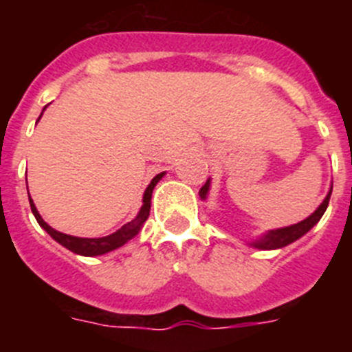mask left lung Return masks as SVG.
Wrapping results in <instances>:
<instances>
[{
	"label": "left lung",
	"mask_w": 352,
	"mask_h": 352,
	"mask_svg": "<svg viewBox=\"0 0 352 352\" xmlns=\"http://www.w3.org/2000/svg\"><path fill=\"white\" fill-rule=\"evenodd\" d=\"M331 188H333V186H331ZM208 190H210V179H208V182L204 183L203 188L199 190L201 199H206ZM329 197H331V190L328 192V195L324 197V201L319 204V208H317V210L314 211L310 217H307V219L301 220V222L294 223V226L282 227V229H273V231H268L266 234L259 236L256 241H252L250 245L254 248H259V250H276V248L287 247V245H291L292 241H296V239H300L301 236L307 234V232H309L310 229H312V227L316 226L319 220H321V217L324 214L326 208H328Z\"/></svg>",
	"instance_id": "left-lung-1"
}]
</instances>
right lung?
Returning a JSON list of instances; mask_svg holds the SVG:
<instances>
[{"mask_svg":"<svg viewBox=\"0 0 352 352\" xmlns=\"http://www.w3.org/2000/svg\"><path fill=\"white\" fill-rule=\"evenodd\" d=\"M45 107H47V105H45ZM45 107H43V111H45ZM42 114H40V118H42ZM164 174L166 173L157 174V176L151 179V183L148 185V188L144 190L142 206H141V210H139L138 217H135L132 222L125 223V226L121 227V229H118L116 232H113V234H109V236H104V238H77V236L63 234V232L52 229L47 222H43V219L40 217L38 211H36V206L31 197H30V206H31V211H33V214H35L36 222L40 223V227H43V229H45V231L51 234V238L56 239V241H58L60 245H63L65 248H68V250L74 252V254H79V256H86V257L102 256V254H107V252L116 250V248L123 247V245H125L129 239H132L133 236L141 231L142 223L148 220L149 210H151V194H153V188H155V185L160 182ZM28 195H30V192H28Z\"/></svg>","mask_w":352,"mask_h":352,"instance_id":"obj_1","label":"right lung"}]
</instances>
